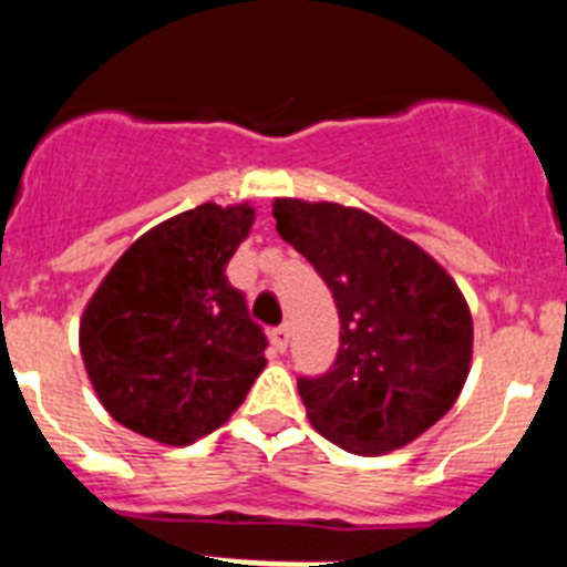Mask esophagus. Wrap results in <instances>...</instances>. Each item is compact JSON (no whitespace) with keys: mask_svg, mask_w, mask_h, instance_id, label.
<instances>
[{"mask_svg":"<svg viewBox=\"0 0 567 567\" xmlns=\"http://www.w3.org/2000/svg\"><path fill=\"white\" fill-rule=\"evenodd\" d=\"M269 340H272V346L278 349V352H287L289 346V327H278L269 332Z\"/></svg>","mask_w":567,"mask_h":567,"instance_id":"esophagus-1","label":"esophagus"}]
</instances>
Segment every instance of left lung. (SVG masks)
I'll list each match as a JSON object with an SVG mask.
<instances>
[{
  "mask_svg": "<svg viewBox=\"0 0 567 567\" xmlns=\"http://www.w3.org/2000/svg\"><path fill=\"white\" fill-rule=\"evenodd\" d=\"M280 238L332 289L340 349L320 378H298L312 425L352 454L403 449L463 392L474 323L454 278L374 215L275 198Z\"/></svg>",
  "mask_w": 567,
  "mask_h": 567,
  "instance_id": "left-lung-1",
  "label": "left lung"
}]
</instances>
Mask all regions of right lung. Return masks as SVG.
<instances>
[{"instance_id":"1","label":"right lung","mask_w":567,"mask_h":567,"mask_svg":"<svg viewBox=\"0 0 567 567\" xmlns=\"http://www.w3.org/2000/svg\"><path fill=\"white\" fill-rule=\"evenodd\" d=\"M249 204L167 218L115 260L79 323L87 378L110 417L164 445L227 423L267 358V334L227 280Z\"/></svg>"}]
</instances>
